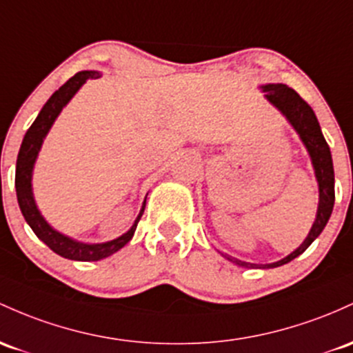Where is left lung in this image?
<instances>
[{
  "mask_svg": "<svg viewBox=\"0 0 353 353\" xmlns=\"http://www.w3.org/2000/svg\"><path fill=\"white\" fill-rule=\"evenodd\" d=\"M261 92L265 94V99L280 112L283 117L288 120L290 125L295 129V132L303 142L305 149H307L310 161H312L313 170H315L316 183H319V209H316L315 221L312 224V230L307 238L303 239L300 246L295 251L288 254V256L281 258L280 261L268 263V265H256V263H246L241 259L230 256V254H223L224 258L230 259L234 265L243 266V268H276V266L286 265L292 259L300 256L307 248L319 238L323 228L327 226L328 219H330L332 211H334L335 203V174H334V162H332V152L325 141L323 134H321L320 123L316 120L315 112L312 107L296 94L293 88L286 87L283 83H266L261 85Z\"/></svg>",
  "mask_w": 353,
  "mask_h": 353,
  "instance_id": "obj_1",
  "label": "left lung"
}]
</instances>
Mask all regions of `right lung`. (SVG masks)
Segmentation results:
<instances>
[{
    "instance_id": "obj_1",
    "label": "right lung",
    "mask_w": 353,
    "mask_h": 353,
    "mask_svg": "<svg viewBox=\"0 0 353 353\" xmlns=\"http://www.w3.org/2000/svg\"><path fill=\"white\" fill-rule=\"evenodd\" d=\"M102 73L95 72V70H83V72L75 73L67 83L61 85L60 88L48 99L43 108L40 110L38 117L34 119L28 130H26L25 137H23L21 147H19L18 159H17V176H14V188H17V197L19 209H21L25 221L30 224L33 233L45 243L46 246L52 251H55L60 256L73 259V261H99L110 254L117 253L122 250L127 243L132 239L137 228L139 219L142 218L145 209V199L142 203L141 211H139L137 218H135L134 224L127 233H123L119 238L110 239L105 243H82L79 239H73L70 236L57 231L52 224L43 218L40 209L37 206V201L33 196V169L34 162H37L38 154H40L41 145H43L45 137L48 135L50 129L55 123V120L63 107L67 105L73 95L82 88V85L90 79H100Z\"/></svg>"
}]
</instances>
